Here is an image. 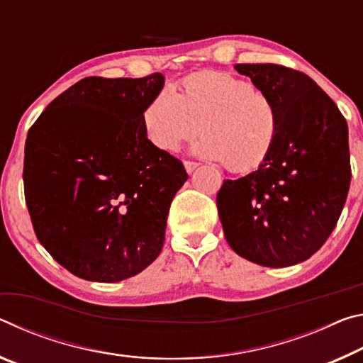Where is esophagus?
I'll list each match as a JSON object with an SVG mask.
<instances>
[{
    "label": "esophagus",
    "mask_w": 363,
    "mask_h": 363,
    "mask_svg": "<svg viewBox=\"0 0 363 363\" xmlns=\"http://www.w3.org/2000/svg\"><path fill=\"white\" fill-rule=\"evenodd\" d=\"M198 162H193V160H185V169H186V172L188 174H193V172L198 169Z\"/></svg>",
    "instance_id": "obj_1"
}]
</instances>
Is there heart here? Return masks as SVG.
I'll list each match as a JSON object with an SVG mask.
<instances>
[{
    "mask_svg": "<svg viewBox=\"0 0 363 363\" xmlns=\"http://www.w3.org/2000/svg\"><path fill=\"white\" fill-rule=\"evenodd\" d=\"M146 138L162 152L204 135L198 152L245 174L269 160L281 132V112L269 93L222 70L180 82V93L160 88L143 111Z\"/></svg>",
    "mask_w": 363,
    "mask_h": 363,
    "instance_id": "obj_1",
    "label": "heart"
}]
</instances>
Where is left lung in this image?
Masks as SVG:
<instances>
[{
    "mask_svg": "<svg viewBox=\"0 0 363 363\" xmlns=\"http://www.w3.org/2000/svg\"><path fill=\"white\" fill-rule=\"evenodd\" d=\"M281 112L280 138L252 174L217 193L225 238L241 257L289 267L315 254L335 230L350 178L347 122L311 77L280 64H236Z\"/></svg>",
    "mask_w": 363,
    "mask_h": 363,
    "instance_id": "1",
    "label": "left lung"
}]
</instances>
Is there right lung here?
<instances>
[{
    "label": "right lung",
    "mask_w": 363,
    "mask_h": 363,
    "mask_svg": "<svg viewBox=\"0 0 363 363\" xmlns=\"http://www.w3.org/2000/svg\"><path fill=\"white\" fill-rule=\"evenodd\" d=\"M164 77H86L28 128L23 193L38 241L75 277L114 283L162 251L169 209L188 174L154 147L143 111Z\"/></svg>",
    "instance_id": "add662e5"
}]
</instances>
